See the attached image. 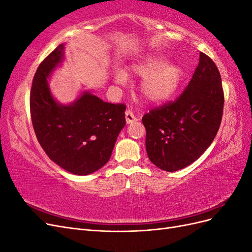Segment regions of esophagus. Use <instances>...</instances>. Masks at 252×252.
Masks as SVG:
<instances>
[{
	"mask_svg": "<svg viewBox=\"0 0 252 252\" xmlns=\"http://www.w3.org/2000/svg\"><path fill=\"white\" fill-rule=\"evenodd\" d=\"M125 118H126L127 124H131V123H133V122L136 121L135 116H134L133 112H132L130 109H127V110L125 111Z\"/></svg>",
	"mask_w": 252,
	"mask_h": 252,
	"instance_id": "1",
	"label": "esophagus"
}]
</instances>
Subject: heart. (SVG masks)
<instances>
[{
  "label": "heart",
  "instance_id": "obj_1",
  "mask_svg": "<svg viewBox=\"0 0 252 252\" xmlns=\"http://www.w3.org/2000/svg\"><path fill=\"white\" fill-rule=\"evenodd\" d=\"M132 72L144 78L141 90L143 95L150 102H162L171 97L178 90L183 80V69L178 64H166L161 56H151L142 63L132 67ZM123 71L114 73V81L119 84L126 82Z\"/></svg>",
  "mask_w": 252,
  "mask_h": 252
}]
</instances>
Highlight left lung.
Segmentation results:
<instances>
[{"mask_svg": "<svg viewBox=\"0 0 252 252\" xmlns=\"http://www.w3.org/2000/svg\"><path fill=\"white\" fill-rule=\"evenodd\" d=\"M224 108L222 79L215 62L200 53V62L185 90L142 119L150 161L165 171L185 168L215 140Z\"/></svg>", "mask_w": 252, "mask_h": 252, "instance_id": "obj_1", "label": "left lung"}]
</instances>
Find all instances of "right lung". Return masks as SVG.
<instances>
[{"label": "right lung", "instance_id": "obj_1", "mask_svg": "<svg viewBox=\"0 0 252 252\" xmlns=\"http://www.w3.org/2000/svg\"><path fill=\"white\" fill-rule=\"evenodd\" d=\"M61 44L37 67L30 90V116L36 139L51 161L78 175L93 173L107 163L126 124L125 104L103 102L84 93L70 105L52 97L47 78L62 62Z\"/></svg>", "mask_w": 252, "mask_h": 252}]
</instances>
